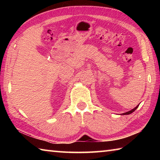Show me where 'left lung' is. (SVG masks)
Here are the masks:
<instances>
[{
  "instance_id": "obj_1",
  "label": "left lung",
  "mask_w": 160,
  "mask_h": 160,
  "mask_svg": "<svg viewBox=\"0 0 160 160\" xmlns=\"http://www.w3.org/2000/svg\"><path fill=\"white\" fill-rule=\"evenodd\" d=\"M138 106H139V105H138V106H137V107H135L134 108V109H132V110L129 111V112H128L123 113H122V114H123V115H128V114H131V113H132V112H133L135 109H137V108L138 107Z\"/></svg>"
}]
</instances>
